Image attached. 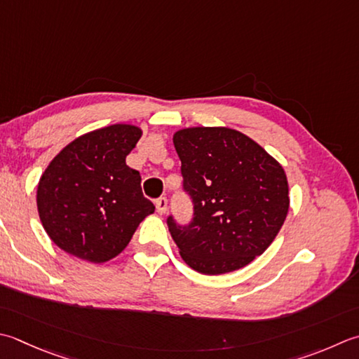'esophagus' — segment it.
<instances>
[{
	"mask_svg": "<svg viewBox=\"0 0 359 359\" xmlns=\"http://www.w3.org/2000/svg\"><path fill=\"white\" fill-rule=\"evenodd\" d=\"M156 208H157V213H158V215H165V213H166V210H168V199L165 198V196H161L160 199H157Z\"/></svg>",
	"mask_w": 359,
	"mask_h": 359,
	"instance_id": "esophagus-1",
	"label": "esophagus"
}]
</instances>
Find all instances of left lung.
<instances>
[{
    "instance_id": "1",
    "label": "left lung",
    "mask_w": 359,
    "mask_h": 359,
    "mask_svg": "<svg viewBox=\"0 0 359 359\" xmlns=\"http://www.w3.org/2000/svg\"><path fill=\"white\" fill-rule=\"evenodd\" d=\"M193 217L168 216L184 262L205 276L244 268L269 248L290 208L282 165L244 133L189 128L174 133Z\"/></svg>"
}]
</instances>
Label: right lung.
Segmentation results:
<instances>
[{"mask_svg": "<svg viewBox=\"0 0 359 359\" xmlns=\"http://www.w3.org/2000/svg\"><path fill=\"white\" fill-rule=\"evenodd\" d=\"M142 129L114 124L74 142L41 174L37 208L48 236L67 254L104 263L121 254L154 203L142 177L126 165Z\"/></svg>", "mask_w": 359, "mask_h": 359, "instance_id": "right-lung-1", "label": "right lung"}]
</instances>
